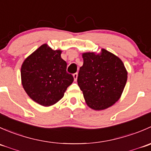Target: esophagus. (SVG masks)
I'll use <instances>...</instances> for the list:
<instances>
[{
  "label": "esophagus",
  "instance_id": "obj_1",
  "mask_svg": "<svg viewBox=\"0 0 151 151\" xmlns=\"http://www.w3.org/2000/svg\"><path fill=\"white\" fill-rule=\"evenodd\" d=\"M73 77H74V81H77V77H78V74H77V73H74V74H73Z\"/></svg>",
  "mask_w": 151,
  "mask_h": 151
}]
</instances>
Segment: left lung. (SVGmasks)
I'll list each match as a JSON object with an SVG mask.
<instances>
[{
	"instance_id": "obj_1",
	"label": "left lung",
	"mask_w": 151,
	"mask_h": 151,
	"mask_svg": "<svg viewBox=\"0 0 151 151\" xmlns=\"http://www.w3.org/2000/svg\"><path fill=\"white\" fill-rule=\"evenodd\" d=\"M77 83L90 108L102 110L119 100L127 81L122 60L104 49L101 52H85Z\"/></svg>"
}]
</instances>
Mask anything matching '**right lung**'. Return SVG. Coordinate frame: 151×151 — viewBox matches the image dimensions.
<instances>
[{"label": "right lung", "mask_w": 151, "mask_h": 151, "mask_svg": "<svg viewBox=\"0 0 151 151\" xmlns=\"http://www.w3.org/2000/svg\"><path fill=\"white\" fill-rule=\"evenodd\" d=\"M61 52L42 45L21 67L24 90L32 100L42 106H51L60 101L74 81L73 76L66 72L67 63L60 57Z\"/></svg>", "instance_id": "right-lung-1"}]
</instances>
